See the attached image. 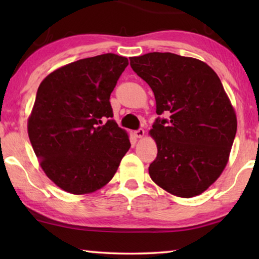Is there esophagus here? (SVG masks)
<instances>
[{"instance_id":"obj_1","label":"esophagus","mask_w":259,"mask_h":259,"mask_svg":"<svg viewBox=\"0 0 259 259\" xmlns=\"http://www.w3.org/2000/svg\"><path fill=\"white\" fill-rule=\"evenodd\" d=\"M144 135H145V130L142 129V128H139L138 130L135 131V136H136V137H137V138H142Z\"/></svg>"}]
</instances>
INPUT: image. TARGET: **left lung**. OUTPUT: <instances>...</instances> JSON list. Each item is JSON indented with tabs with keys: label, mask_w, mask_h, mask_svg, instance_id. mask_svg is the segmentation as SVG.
Listing matches in <instances>:
<instances>
[{
	"label": "left lung",
	"mask_w": 259,
	"mask_h": 259,
	"mask_svg": "<svg viewBox=\"0 0 259 259\" xmlns=\"http://www.w3.org/2000/svg\"><path fill=\"white\" fill-rule=\"evenodd\" d=\"M154 93L157 145L152 181L181 198L204 192L221 176L236 134V116L216 73L203 61L171 52L130 58Z\"/></svg>",
	"instance_id": "8db88e82"
}]
</instances>
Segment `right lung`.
<instances>
[{
    "mask_svg": "<svg viewBox=\"0 0 259 259\" xmlns=\"http://www.w3.org/2000/svg\"><path fill=\"white\" fill-rule=\"evenodd\" d=\"M128 65L114 54L80 59L38 87L28 136L43 171L61 190L85 194L106 185L130 148L109 103Z\"/></svg>",
    "mask_w": 259,
    "mask_h": 259,
    "instance_id": "add662e5",
    "label": "right lung"
}]
</instances>
